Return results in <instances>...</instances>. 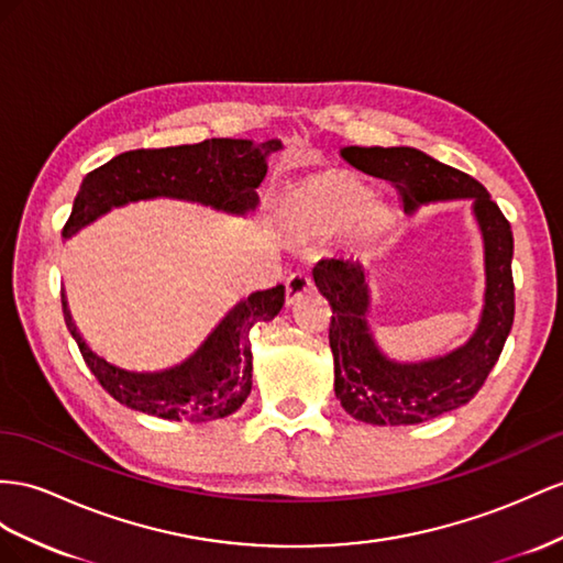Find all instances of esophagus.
<instances>
[{"label":"esophagus","mask_w":563,"mask_h":563,"mask_svg":"<svg viewBox=\"0 0 563 563\" xmlns=\"http://www.w3.org/2000/svg\"><path fill=\"white\" fill-rule=\"evenodd\" d=\"M311 285H313V280H311V276H309L307 271H295L292 276L287 278V283H285L287 305H292L295 299H299L307 290H311Z\"/></svg>","instance_id":"esophagus-1"}]
</instances>
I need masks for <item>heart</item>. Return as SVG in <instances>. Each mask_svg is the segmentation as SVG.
Wrapping results in <instances>:
<instances>
[{"instance_id": "b5f03b06", "label": "heart", "mask_w": 563, "mask_h": 563, "mask_svg": "<svg viewBox=\"0 0 563 563\" xmlns=\"http://www.w3.org/2000/svg\"><path fill=\"white\" fill-rule=\"evenodd\" d=\"M371 207V192L347 176L316 180L292 197L287 219L299 233H333L362 219Z\"/></svg>"}]
</instances>
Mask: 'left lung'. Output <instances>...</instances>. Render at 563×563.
I'll return each mask as SVG.
<instances>
[{"mask_svg": "<svg viewBox=\"0 0 563 563\" xmlns=\"http://www.w3.org/2000/svg\"><path fill=\"white\" fill-rule=\"evenodd\" d=\"M344 162L390 180L413 211L444 199H473L485 244V305L473 338L450 354L419 364L387 358L371 335L366 268L354 258H321L313 283L328 299L335 395L342 409L371 426H416L468 405L497 364L514 323V235L485 187L413 147H344Z\"/></svg>", "mask_w": 563, "mask_h": 563, "instance_id": "8db88e82", "label": "left lung"}]
</instances>
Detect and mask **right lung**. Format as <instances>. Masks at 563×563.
Segmentation results:
<instances>
[{
    "instance_id": "1",
    "label": "right lung",
    "mask_w": 563,
    "mask_h": 563,
    "mask_svg": "<svg viewBox=\"0 0 563 563\" xmlns=\"http://www.w3.org/2000/svg\"><path fill=\"white\" fill-rule=\"evenodd\" d=\"M280 147V140L211 137L180 147L123 152L85 176L64 238L76 235L111 207L137 199L173 197L230 213L252 211L258 205L256 187L268 170L266 158ZM283 305V285L258 290L235 305L187 362L168 371L135 373L109 364L85 344L62 292L66 328L85 364L113 399L158 419L197 423L223 419L244 405L252 393L250 330L278 316Z\"/></svg>"
}]
</instances>
